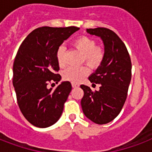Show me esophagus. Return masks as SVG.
<instances>
[{"label":"esophagus","mask_w":152,"mask_h":152,"mask_svg":"<svg viewBox=\"0 0 152 152\" xmlns=\"http://www.w3.org/2000/svg\"><path fill=\"white\" fill-rule=\"evenodd\" d=\"M72 88H78L79 87V84H77V83H72Z\"/></svg>","instance_id":"obj_1"}]
</instances>
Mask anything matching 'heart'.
Instances as JSON below:
<instances>
[{"instance_id": "1", "label": "heart", "mask_w": 152, "mask_h": 152, "mask_svg": "<svg viewBox=\"0 0 152 152\" xmlns=\"http://www.w3.org/2000/svg\"><path fill=\"white\" fill-rule=\"evenodd\" d=\"M72 45L81 54H83V60L90 66L97 67L102 61L104 50L100 46H95V41L92 39L87 36L79 37L76 40H74ZM64 48L63 46H60L57 49L56 57L57 63L61 68L66 64L64 60ZM88 72L89 70L87 66L70 67L64 70L63 78L72 83H78L88 73Z\"/></svg>"}]
</instances>
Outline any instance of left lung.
Returning <instances> with one entry per match:
<instances>
[{"label": "left lung", "mask_w": 152, "mask_h": 152, "mask_svg": "<svg viewBox=\"0 0 152 152\" xmlns=\"http://www.w3.org/2000/svg\"><path fill=\"white\" fill-rule=\"evenodd\" d=\"M87 33L101 39L104 57L89 76L92 84H100L99 90L92 91L88 86L82 84L84 95L81 106L89 120L104 125L113 121L125 104L132 77V63L126 46L113 31L98 27L87 29Z\"/></svg>", "instance_id": "left-lung-1"}]
</instances>
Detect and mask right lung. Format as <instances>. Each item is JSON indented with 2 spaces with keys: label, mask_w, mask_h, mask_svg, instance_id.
<instances>
[{
  "label": "right lung",
  "mask_w": 152,
  "mask_h": 152,
  "mask_svg": "<svg viewBox=\"0 0 152 152\" xmlns=\"http://www.w3.org/2000/svg\"><path fill=\"white\" fill-rule=\"evenodd\" d=\"M80 29L76 27H42L31 32L18 50L13 64V87L20 111L34 126L46 128L59 120L72 90L69 81H62L54 91L47 88L61 76L57 49Z\"/></svg>",
  "instance_id": "obj_1"
}]
</instances>
